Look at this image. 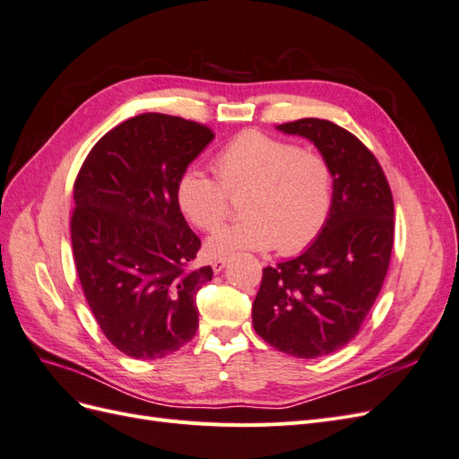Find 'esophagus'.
I'll return each instance as SVG.
<instances>
[{
	"instance_id": "obj_1",
	"label": "esophagus",
	"mask_w": 459,
	"mask_h": 459,
	"mask_svg": "<svg viewBox=\"0 0 459 459\" xmlns=\"http://www.w3.org/2000/svg\"><path fill=\"white\" fill-rule=\"evenodd\" d=\"M226 264H228V258H226V256H218V258L212 260V270H214L216 273H220L221 270L226 268Z\"/></svg>"
}]
</instances>
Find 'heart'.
Segmentation results:
<instances>
[{
    "label": "heart",
    "mask_w": 459,
    "mask_h": 459,
    "mask_svg": "<svg viewBox=\"0 0 459 459\" xmlns=\"http://www.w3.org/2000/svg\"><path fill=\"white\" fill-rule=\"evenodd\" d=\"M214 179L197 166L178 176L174 197L179 212L199 230H216L230 212L226 190L241 199L245 214L218 230L206 243L208 253L226 256L235 251H268L285 255L307 248L327 224L333 203L329 162L312 151L247 130L221 147L214 159Z\"/></svg>",
    "instance_id": "obj_1"
}]
</instances>
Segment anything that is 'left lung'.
Wrapping results in <instances>:
<instances>
[{"label": "left lung", "mask_w": 459, "mask_h": 459, "mask_svg": "<svg viewBox=\"0 0 459 459\" xmlns=\"http://www.w3.org/2000/svg\"><path fill=\"white\" fill-rule=\"evenodd\" d=\"M307 137L333 172L327 224L304 251L262 270L253 325L273 349L297 358L335 352L356 335L383 287L394 239V204L371 151L329 120L275 126Z\"/></svg>", "instance_id": "obj_1"}]
</instances>
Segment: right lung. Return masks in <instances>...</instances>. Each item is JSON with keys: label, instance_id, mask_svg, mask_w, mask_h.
Wrapping results in <instances>:
<instances>
[{"label": "right lung", "instance_id": "add662e5", "mask_svg": "<svg viewBox=\"0 0 459 459\" xmlns=\"http://www.w3.org/2000/svg\"><path fill=\"white\" fill-rule=\"evenodd\" d=\"M214 140L211 128L143 113L93 145L74 184L76 272L105 337L135 359L164 358L199 327L197 290L212 268L174 197L176 179Z\"/></svg>", "mask_w": 459, "mask_h": 459}]
</instances>
